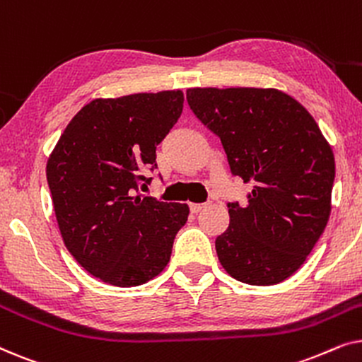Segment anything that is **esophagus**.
I'll use <instances>...</instances> for the list:
<instances>
[{
	"label": "esophagus",
	"instance_id": "1",
	"mask_svg": "<svg viewBox=\"0 0 362 362\" xmlns=\"http://www.w3.org/2000/svg\"><path fill=\"white\" fill-rule=\"evenodd\" d=\"M207 207V204L206 202H202V204H189V209H191V212L192 214H197V212H201V211H204Z\"/></svg>",
	"mask_w": 362,
	"mask_h": 362
}]
</instances>
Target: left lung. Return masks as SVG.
Masks as SVG:
<instances>
[{"label": "left lung", "mask_w": 362, "mask_h": 362, "mask_svg": "<svg viewBox=\"0 0 362 362\" xmlns=\"http://www.w3.org/2000/svg\"><path fill=\"white\" fill-rule=\"evenodd\" d=\"M191 110L221 138L230 173L250 182L216 250L227 274L275 285L303 265L331 211L334 156L308 110L276 88H187Z\"/></svg>", "instance_id": "left-lung-1"}]
</instances>
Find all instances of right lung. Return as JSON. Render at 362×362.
<instances>
[{"mask_svg":"<svg viewBox=\"0 0 362 362\" xmlns=\"http://www.w3.org/2000/svg\"><path fill=\"white\" fill-rule=\"evenodd\" d=\"M182 102L181 90L97 98L72 118L49 156L47 185L64 244L105 284L155 279L186 224L187 204L140 192Z\"/></svg>","mask_w":362,"mask_h":362,"instance_id":"add662e5","label":"right lung"}]
</instances>
